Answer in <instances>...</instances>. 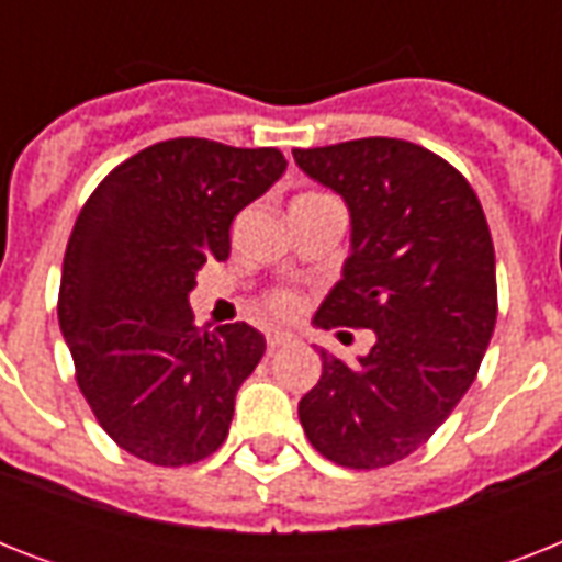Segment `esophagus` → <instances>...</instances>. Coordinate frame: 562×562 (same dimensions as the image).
Listing matches in <instances>:
<instances>
[{
	"label": "esophagus",
	"mask_w": 562,
	"mask_h": 562,
	"mask_svg": "<svg viewBox=\"0 0 562 562\" xmlns=\"http://www.w3.org/2000/svg\"><path fill=\"white\" fill-rule=\"evenodd\" d=\"M265 344H268V352L282 350V347H289V344H294V335H291V333H280V329H273V333L265 335Z\"/></svg>",
	"instance_id": "34e87169"
}]
</instances>
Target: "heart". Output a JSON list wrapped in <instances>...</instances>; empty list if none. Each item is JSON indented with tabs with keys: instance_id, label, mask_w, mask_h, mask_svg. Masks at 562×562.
Wrapping results in <instances>:
<instances>
[{
	"instance_id": "b5f03b06",
	"label": "heart",
	"mask_w": 562,
	"mask_h": 562,
	"mask_svg": "<svg viewBox=\"0 0 562 562\" xmlns=\"http://www.w3.org/2000/svg\"><path fill=\"white\" fill-rule=\"evenodd\" d=\"M262 306L268 315L289 321V317L300 315V308H303V297H300L297 291H291V289H273L262 297Z\"/></svg>"
}]
</instances>
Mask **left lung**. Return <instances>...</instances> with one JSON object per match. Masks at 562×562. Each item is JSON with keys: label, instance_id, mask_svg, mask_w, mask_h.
<instances>
[{"label": "left lung", "instance_id": "1", "mask_svg": "<svg viewBox=\"0 0 562 562\" xmlns=\"http://www.w3.org/2000/svg\"><path fill=\"white\" fill-rule=\"evenodd\" d=\"M294 160L352 218L344 280L315 324L375 333L356 368L321 350L300 423L338 467L382 470L417 452L479 375L498 312L487 218L452 162L405 139L294 148Z\"/></svg>", "mask_w": 562, "mask_h": 562}]
</instances>
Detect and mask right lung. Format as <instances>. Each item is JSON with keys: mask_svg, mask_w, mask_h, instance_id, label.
<instances>
[{"mask_svg": "<svg viewBox=\"0 0 562 562\" xmlns=\"http://www.w3.org/2000/svg\"><path fill=\"white\" fill-rule=\"evenodd\" d=\"M285 166L277 148L178 136L119 162L75 221L57 321L99 426L139 461L189 467L227 440L265 338L245 321L194 326L189 291Z\"/></svg>", "mask_w": 562, "mask_h": 562, "instance_id": "obj_1", "label": "right lung"}]
</instances>
